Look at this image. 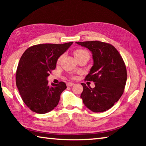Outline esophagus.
<instances>
[{
    "label": "esophagus",
    "mask_w": 146,
    "mask_h": 146,
    "mask_svg": "<svg viewBox=\"0 0 146 146\" xmlns=\"http://www.w3.org/2000/svg\"><path fill=\"white\" fill-rule=\"evenodd\" d=\"M74 85H75V84L73 82H68L67 84V86H68V87H71V86H73Z\"/></svg>",
    "instance_id": "34e87169"
}]
</instances>
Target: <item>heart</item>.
<instances>
[{
  "mask_svg": "<svg viewBox=\"0 0 146 146\" xmlns=\"http://www.w3.org/2000/svg\"><path fill=\"white\" fill-rule=\"evenodd\" d=\"M84 54H89V53L87 51L83 49H77L74 51V55H75V58H77L78 56L84 55ZM61 58H62V56H60V57L58 58V62L60 61L61 60Z\"/></svg>",
  "mask_w": 146,
  "mask_h": 146,
  "instance_id": "b5f03b06",
  "label": "heart"
}]
</instances>
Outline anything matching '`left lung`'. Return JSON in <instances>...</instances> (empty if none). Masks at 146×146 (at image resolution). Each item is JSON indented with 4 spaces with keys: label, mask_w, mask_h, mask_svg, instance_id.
Returning a JSON list of instances; mask_svg holds the SVG:
<instances>
[{
    "label": "left lung",
    "mask_w": 146,
    "mask_h": 146,
    "mask_svg": "<svg viewBox=\"0 0 146 146\" xmlns=\"http://www.w3.org/2000/svg\"><path fill=\"white\" fill-rule=\"evenodd\" d=\"M92 52L93 66L85 80L93 81L95 87L85 84L81 94L84 105L95 113L112 108L120 99L127 80V70L122 56L114 46L104 42H76Z\"/></svg>",
    "instance_id": "obj_1"
}]
</instances>
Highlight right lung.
<instances>
[{
    "label": "right lung",
    "instance_id": "1",
    "mask_svg": "<svg viewBox=\"0 0 146 146\" xmlns=\"http://www.w3.org/2000/svg\"><path fill=\"white\" fill-rule=\"evenodd\" d=\"M72 44H37L22 55L16 71V85L23 102L32 111L44 114L58 105L60 94L67 87L64 82L49 86L47 77Z\"/></svg>",
    "mask_w": 146,
    "mask_h": 146
}]
</instances>
